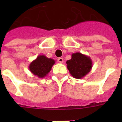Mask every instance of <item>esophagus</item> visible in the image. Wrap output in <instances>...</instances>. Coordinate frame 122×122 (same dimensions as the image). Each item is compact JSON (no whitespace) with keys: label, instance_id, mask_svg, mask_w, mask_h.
I'll use <instances>...</instances> for the list:
<instances>
[{"label":"esophagus","instance_id":"1","mask_svg":"<svg viewBox=\"0 0 122 122\" xmlns=\"http://www.w3.org/2000/svg\"><path fill=\"white\" fill-rule=\"evenodd\" d=\"M57 61H58L59 63H63V59L62 58V57H59V58L57 59Z\"/></svg>","mask_w":122,"mask_h":122}]
</instances>
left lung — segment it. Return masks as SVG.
<instances>
[{
    "label": "left lung",
    "instance_id": "1",
    "mask_svg": "<svg viewBox=\"0 0 122 122\" xmlns=\"http://www.w3.org/2000/svg\"><path fill=\"white\" fill-rule=\"evenodd\" d=\"M66 63L70 74L77 79H81L86 76L93 66L92 59L80 52L72 53L71 59L66 61Z\"/></svg>",
    "mask_w": 122,
    "mask_h": 122
}]
</instances>
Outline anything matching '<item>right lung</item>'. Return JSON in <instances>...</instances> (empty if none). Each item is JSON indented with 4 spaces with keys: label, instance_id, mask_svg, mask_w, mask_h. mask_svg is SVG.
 <instances>
[{
    "label": "right lung",
    "instance_id": "obj_1",
    "mask_svg": "<svg viewBox=\"0 0 122 122\" xmlns=\"http://www.w3.org/2000/svg\"><path fill=\"white\" fill-rule=\"evenodd\" d=\"M56 61L51 58H48L44 55H40L31 62L29 69L32 74L39 78H43L50 72Z\"/></svg>",
    "mask_w": 122,
    "mask_h": 122
}]
</instances>
